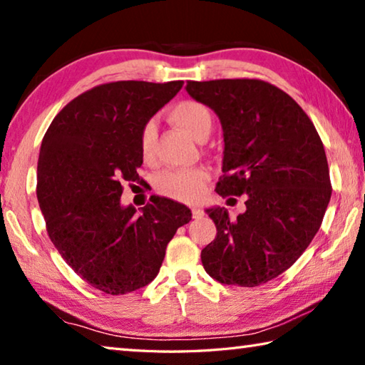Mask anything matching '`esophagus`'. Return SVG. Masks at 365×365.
<instances>
[{
	"instance_id": "1",
	"label": "esophagus",
	"mask_w": 365,
	"mask_h": 365,
	"mask_svg": "<svg viewBox=\"0 0 365 365\" xmlns=\"http://www.w3.org/2000/svg\"><path fill=\"white\" fill-rule=\"evenodd\" d=\"M191 214H193V219H201L202 215H205V212H202V209H200V207L191 209Z\"/></svg>"
}]
</instances>
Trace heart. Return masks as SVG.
Instances as JSON below:
<instances>
[{
  "instance_id": "heart-1",
  "label": "heart",
  "mask_w": 365,
  "mask_h": 365,
  "mask_svg": "<svg viewBox=\"0 0 365 365\" xmlns=\"http://www.w3.org/2000/svg\"><path fill=\"white\" fill-rule=\"evenodd\" d=\"M170 119L187 132L190 137L201 141L209 137L212 128V115L205 104L197 101H182L170 109ZM158 125L154 120H148L140 133V151L145 160H153L156 151ZM207 180V172L205 169L188 170H168L160 174L156 180L159 193L177 201L195 202L205 195V185Z\"/></svg>"
}]
</instances>
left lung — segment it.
Listing matches in <instances>:
<instances>
[{
  "instance_id": "left-lung-1",
  "label": "left lung",
  "mask_w": 365,
  "mask_h": 365,
  "mask_svg": "<svg viewBox=\"0 0 365 365\" xmlns=\"http://www.w3.org/2000/svg\"><path fill=\"white\" fill-rule=\"evenodd\" d=\"M185 90L220 120L224 177L215 190L246 195L237 219L225 207L206 209L217 237L201 251L202 265L224 285H262L298 261L322 224L331 196L324 145L299 104L262 80L188 82Z\"/></svg>"
}]
</instances>
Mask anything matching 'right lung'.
<instances>
[{
	"instance_id": "1",
	"label": "right lung",
	"mask_w": 365,
	"mask_h": 365,
	"mask_svg": "<svg viewBox=\"0 0 365 365\" xmlns=\"http://www.w3.org/2000/svg\"><path fill=\"white\" fill-rule=\"evenodd\" d=\"M183 82L125 80L95 86L54 117L38 156L36 197L54 248L88 285L108 294L146 287L191 211L156 197L141 211L123 206L138 182L140 133Z\"/></svg>"
}]
</instances>
